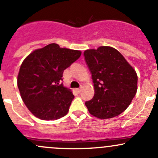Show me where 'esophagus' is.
<instances>
[{"label":"esophagus","mask_w":158,"mask_h":158,"mask_svg":"<svg viewBox=\"0 0 158 158\" xmlns=\"http://www.w3.org/2000/svg\"><path fill=\"white\" fill-rule=\"evenodd\" d=\"M81 91H82V88H79V89H76V92L78 93H80Z\"/></svg>","instance_id":"34e87169"}]
</instances>
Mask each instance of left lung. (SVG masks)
Here are the masks:
<instances>
[{
	"label": "left lung",
	"mask_w": 158,
	"mask_h": 158,
	"mask_svg": "<svg viewBox=\"0 0 158 158\" xmlns=\"http://www.w3.org/2000/svg\"><path fill=\"white\" fill-rule=\"evenodd\" d=\"M84 56L94 87V97L85 103L89 113L99 119L119 115L129 107L137 92L135 70L112 47L86 50Z\"/></svg>",
	"instance_id": "8db88e82"
}]
</instances>
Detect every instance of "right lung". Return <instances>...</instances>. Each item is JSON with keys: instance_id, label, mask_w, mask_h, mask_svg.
Listing matches in <instances>:
<instances>
[{"instance_id": "obj_1", "label": "right lung", "mask_w": 158, "mask_h": 158, "mask_svg": "<svg viewBox=\"0 0 158 158\" xmlns=\"http://www.w3.org/2000/svg\"><path fill=\"white\" fill-rule=\"evenodd\" d=\"M81 54L52 43L34 51L23 60L17 85L23 102L35 117L53 120L67 114L74 95L60 82L64 69Z\"/></svg>"}]
</instances>
